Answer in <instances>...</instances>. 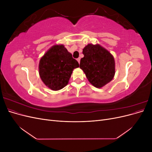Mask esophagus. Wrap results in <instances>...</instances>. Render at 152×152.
<instances>
[{"mask_svg": "<svg viewBox=\"0 0 152 152\" xmlns=\"http://www.w3.org/2000/svg\"><path fill=\"white\" fill-rule=\"evenodd\" d=\"M77 60L78 63H80V58H77Z\"/></svg>", "mask_w": 152, "mask_h": 152, "instance_id": "34e87169", "label": "esophagus"}]
</instances>
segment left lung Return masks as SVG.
Instances as JSON below:
<instances>
[{"label":"left lung","mask_w":152,"mask_h":152,"mask_svg":"<svg viewBox=\"0 0 152 152\" xmlns=\"http://www.w3.org/2000/svg\"><path fill=\"white\" fill-rule=\"evenodd\" d=\"M84 58L80 59L82 69L90 83L102 88L111 81L115 73L113 55L99 44H89L83 49Z\"/></svg>","instance_id":"obj_1"}]
</instances>
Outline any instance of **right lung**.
Masks as SVG:
<instances>
[{
	"mask_svg": "<svg viewBox=\"0 0 152 152\" xmlns=\"http://www.w3.org/2000/svg\"><path fill=\"white\" fill-rule=\"evenodd\" d=\"M79 66L64 45H54L40 59L39 75L48 88L58 91L68 84L73 69Z\"/></svg>",
	"mask_w": 152,
	"mask_h": 152,
	"instance_id": "1",
	"label": "right lung"
}]
</instances>
